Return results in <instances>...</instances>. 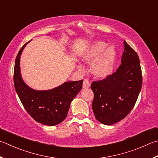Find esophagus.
Returning a JSON list of instances; mask_svg holds the SVG:
<instances>
[{
    "instance_id": "34e87169",
    "label": "esophagus",
    "mask_w": 158,
    "mask_h": 158,
    "mask_svg": "<svg viewBox=\"0 0 158 158\" xmlns=\"http://www.w3.org/2000/svg\"><path fill=\"white\" fill-rule=\"evenodd\" d=\"M90 82L89 81V80L87 79H84V81H83V85H82V87L83 88H89L90 87Z\"/></svg>"
}]
</instances>
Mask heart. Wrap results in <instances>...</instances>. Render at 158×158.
I'll return each instance as SVG.
<instances>
[{"label":"heart","instance_id":"heart-1","mask_svg":"<svg viewBox=\"0 0 158 158\" xmlns=\"http://www.w3.org/2000/svg\"><path fill=\"white\" fill-rule=\"evenodd\" d=\"M116 58L117 52L114 47H109L108 44L101 40L92 44L82 56L84 61H93L91 64L92 72L100 78H104L111 73Z\"/></svg>","mask_w":158,"mask_h":158}]
</instances>
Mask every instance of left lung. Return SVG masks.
Here are the masks:
<instances>
[{"label":"left lung","mask_w":158,"mask_h":158,"mask_svg":"<svg viewBox=\"0 0 158 158\" xmlns=\"http://www.w3.org/2000/svg\"><path fill=\"white\" fill-rule=\"evenodd\" d=\"M121 64L105 79L94 81L92 109L100 123L111 125L123 120L134 106L141 91L140 62L134 49L125 40Z\"/></svg>","instance_id":"left-lung-1"}]
</instances>
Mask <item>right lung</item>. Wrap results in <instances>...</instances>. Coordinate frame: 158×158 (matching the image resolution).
I'll return each mask as SVG.
<instances>
[{
	"mask_svg": "<svg viewBox=\"0 0 158 158\" xmlns=\"http://www.w3.org/2000/svg\"><path fill=\"white\" fill-rule=\"evenodd\" d=\"M26 44L20 49L15 60V89L24 108L34 120L44 125H56L66 118L71 102L82 87L83 80L66 82L48 91H35L29 87L20 72V57Z\"/></svg>",
	"mask_w": 158,
	"mask_h": 158,
	"instance_id": "add662e5",
	"label": "right lung"
}]
</instances>
